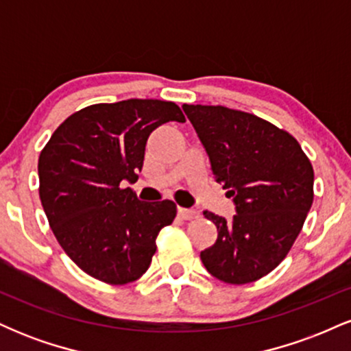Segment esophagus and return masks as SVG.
Segmentation results:
<instances>
[{
  "mask_svg": "<svg viewBox=\"0 0 351 351\" xmlns=\"http://www.w3.org/2000/svg\"><path fill=\"white\" fill-rule=\"evenodd\" d=\"M178 215L183 217V219H196L199 217V211L198 209H193V208H178Z\"/></svg>",
  "mask_w": 351,
  "mask_h": 351,
  "instance_id": "esophagus-1",
  "label": "esophagus"
}]
</instances>
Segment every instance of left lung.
I'll return each instance as SVG.
<instances>
[{"instance_id":"left-lung-1","label":"left lung","mask_w":351,"mask_h":351,"mask_svg":"<svg viewBox=\"0 0 351 351\" xmlns=\"http://www.w3.org/2000/svg\"><path fill=\"white\" fill-rule=\"evenodd\" d=\"M213 175L229 189L231 221L204 211L217 239L201 251L206 271L226 284H249L279 265L313 201V168L291 134L259 117L223 106H188Z\"/></svg>"}]
</instances>
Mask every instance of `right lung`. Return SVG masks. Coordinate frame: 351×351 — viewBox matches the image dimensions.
Returning <instances> with one entry per match:
<instances>
[{
    "instance_id": "1",
    "label": "right lung",
    "mask_w": 351,
    "mask_h": 351,
    "mask_svg": "<svg viewBox=\"0 0 351 351\" xmlns=\"http://www.w3.org/2000/svg\"><path fill=\"white\" fill-rule=\"evenodd\" d=\"M167 122H184L176 104H95L64 120L39 155V198L56 239L84 272L107 284L140 279L156 236L176 216L173 201L145 203L122 188L138 180L148 136Z\"/></svg>"
}]
</instances>
